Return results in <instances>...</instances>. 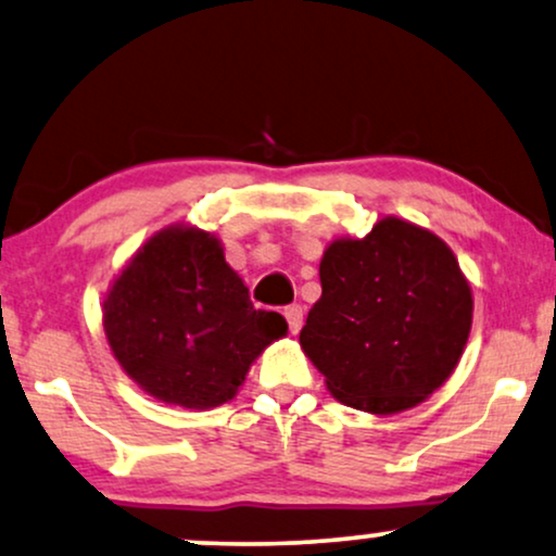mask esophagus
I'll list each match as a JSON object with an SVG mask.
<instances>
[{
    "instance_id": "esophagus-1",
    "label": "esophagus",
    "mask_w": 556,
    "mask_h": 556,
    "mask_svg": "<svg viewBox=\"0 0 556 556\" xmlns=\"http://www.w3.org/2000/svg\"><path fill=\"white\" fill-rule=\"evenodd\" d=\"M285 317H287V325H290V332H300L302 330V323H305V315H302V307L300 305H290L285 309Z\"/></svg>"
}]
</instances>
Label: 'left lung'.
<instances>
[{"mask_svg":"<svg viewBox=\"0 0 556 556\" xmlns=\"http://www.w3.org/2000/svg\"><path fill=\"white\" fill-rule=\"evenodd\" d=\"M320 285L300 345L340 404L379 417L414 409L460 364L472 290L429 228L383 216L364 239H332Z\"/></svg>","mask_w":556,"mask_h":556,"instance_id":"1","label":"left lung"}]
</instances>
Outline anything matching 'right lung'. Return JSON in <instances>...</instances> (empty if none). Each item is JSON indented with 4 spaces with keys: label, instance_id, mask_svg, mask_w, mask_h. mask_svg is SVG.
Returning <instances> with one entry per match:
<instances>
[{
    "label": "right lung",
    "instance_id": "obj_1",
    "mask_svg": "<svg viewBox=\"0 0 556 556\" xmlns=\"http://www.w3.org/2000/svg\"><path fill=\"white\" fill-rule=\"evenodd\" d=\"M103 332L144 394L182 409H213L239 394L251 364L287 336V320L254 309L216 233L173 224L111 279Z\"/></svg>",
    "mask_w": 556,
    "mask_h": 556
}]
</instances>
